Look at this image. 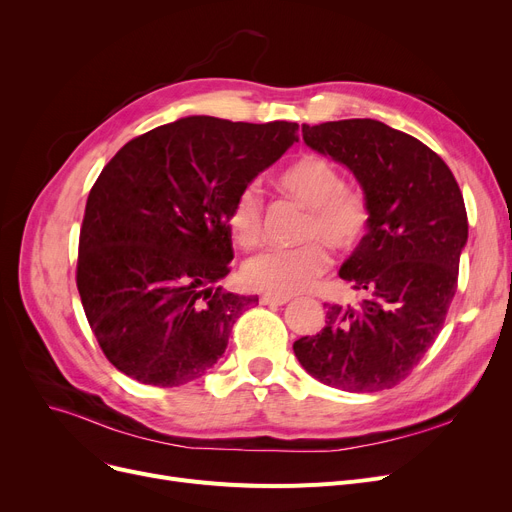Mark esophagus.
<instances>
[{"label": "esophagus", "instance_id": "1", "mask_svg": "<svg viewBox=\"0 0 512 512\" xmlns=\"http://www.w3.org/2000/svg\"><path fill=\"white\" fill-rule=\"evenodd\" d=\"M261 305H286L288 297H276V294H261Z\"/></svg>", "mask_w": 512, "mask_h": 512}]
</instances>
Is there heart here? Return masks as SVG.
<instances>
[{
	"mask_svg": "<svg viewBox=\"0 0 512 512\" xmlns=\"http://www.w3.org/2000/svg\"><path fill=\"white\" fill-rule=\"evenodd\" d=\"M282 191L309 209L303 228L307 245L267 249L242 265V282L276 297H292L309 290L330 267V255L317 240L338 251L353 249L369 226V205L361 188L346 186L342 172L321 155H303L278 176ZM228 228L242 247L261 238L263 201L257 184L236 195L228 213Z\"/></svg>",
	"mask_w": 512,
	"mask_h": 512,
	"instance_id": "obj_1",
	"label": "heart"
}]
</instances>
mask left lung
<instances>
[{"mask_svg":"<svg viewBox=\"0 0 512 512\" xmlns=\"http://www.w3.org/2000/svg\"><path fill=\"white\" fill-rule=\"evenodd\" d=\"M303 141L353 172L369 226L340 278L359 307L328 305L326 328L292 344L321 384L378 392L413 371L440 334L467 245V211L444 159L371 118L303 124Z\"/></svg>","mask_w":512,"mask_h":512,"instance_id":"left-lung-1","label":"left lung"}]
</instances>
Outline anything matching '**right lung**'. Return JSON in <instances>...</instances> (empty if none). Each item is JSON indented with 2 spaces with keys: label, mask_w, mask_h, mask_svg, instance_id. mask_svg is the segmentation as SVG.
Listing matches in <instances>:
<instances>
[{
  "label": "right lung",
  "mask_w": 512,
  "mask_h": 512,
  "mask_svg": "<svg viewBox=\"0 0 512 512\" xmlns=\"http://www.w3.org/2000/svg\"><path fill=\"white\" fill-rule=\"evenodd\" d=\"M297 122L188 116L128 141L93 184L76 286L103 355L141 384L193 382L224 355L257 297L230 274L228 213L242 188L299 141Z\"/></svg>",
  "instance_id": "obj_1"
}]
</instances>
